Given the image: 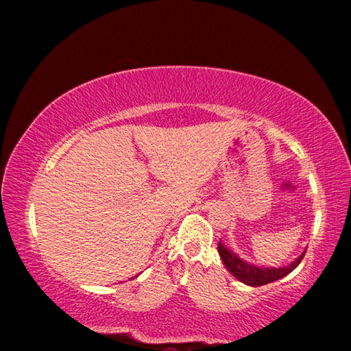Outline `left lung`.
<instances>
[{
    "label": "left lung",
    "instance_id": "obj_1",
    "mask_svg": "<svg viewBox=\"0 0 351 351\" xmlns=\"http://www.w3.org/2000/svg\"><path fill=\"white\" fill-rule=\"evenodd\" d=\"M218 254L223 260L226 269H228L237 280L249 285V287H263V285L280 280V278L287 277L289 272H293L297 266H299L302 258H304L305 251L294 261H291V263L285 266H278V268H274V266H269L268 268V266L249 263V261L243 260L239 254L234 252L232 249H229V246H226L223 241L218 243Z\"/></svg>",
    "mask_w": 351,
    "mask_h": 351
}]
</instances>
